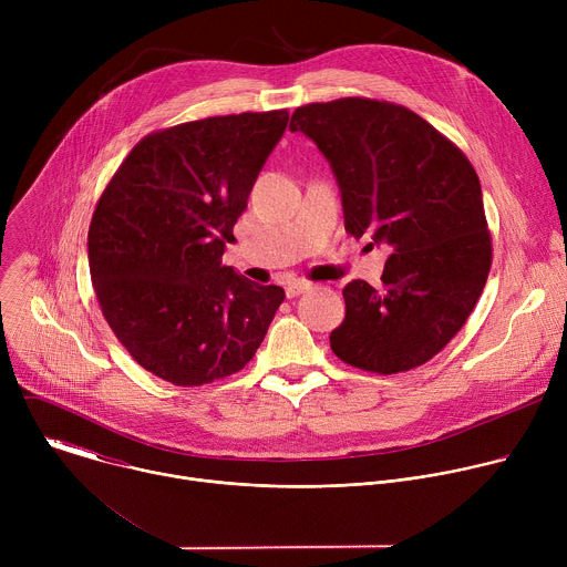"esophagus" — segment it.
<instances>
[{
  "label": "esophagus",
  "mask_w": 567,
  "mask_h": 567,
  "mask_svg": "<svg viewBox=\"0 0 567 567\" xmlns=\"http://www.w3.org/2000/svg\"><path fill=\"white\" fill-rule=\"evenodd\" d=\"M307 289H311V282H307V280H291V282H287V287H285L287 298H296V296H300V293L307 291Z\"/></svg>",
  "instance_id": "1"
}]
</instances>
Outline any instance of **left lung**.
Returning <instances> with one entry per match:
<instances>
[{"mask_svg":"<svg viewBox=\"0 0 567 567\" xmlns=\"http://www.w3.org/2000/svg\"><path fill=\"white\" fill-rule=\"evenodd\" d=\"M337 177L346 230L390 251L383 287L352 280L334 354L394 374L431 361L464 326L492 267L480 179L415 112L370 99L298 107L289 123Z\"/></svg>","mask_w":567,"mask_h":567,"instance_id":"8db88e82","label":"left lung"}]
</instances>
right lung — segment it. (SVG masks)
<instances>
[{
	"mask_svg": "<svg viewBox=\"0 0 567 567\" xmlns=\"http://www.w3.org/2000/svg\"><path fill=\"white\" fill-rule=\"evenodd\" d=\"M289 114L245 112L145 136L107 184L87 251L105 320L132 359L175 385L245 368L285 300L221 265Z\"/></svg>",
	"mask_w": 567,
	"mask_h": 567,
	"instance_id": "add662e5",
	"label": "right lung"
}]
</instances>
